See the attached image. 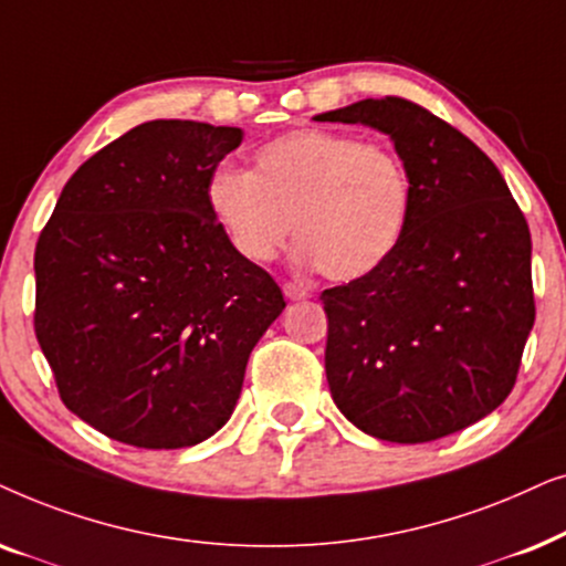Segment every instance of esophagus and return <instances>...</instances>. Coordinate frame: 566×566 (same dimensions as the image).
<instances>
[{
    "mask_svg": "<svg viewBox=\"0 0 566 566\" xmlns=\"http://www.w3.org/2000/svg\"><path fill=\"white\" fill-rule=\"evenodd\" d=\"M284 297L287 300H305V297H311V290L305 287V284H300V282H284Z\"/></svg>",
    "mask_w": 566,
    "mask_h": 566,
    "instance_id": "34e87169",
    "label": "esophagus"
}]
</instances>
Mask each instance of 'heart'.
<instances>
[{"label":"heart","instance_id":"b5f03b06","mask_svg":"<svg viewBox=\"0 0 566 566\" xmlns=\"http://www.w3.org/2000/svg\"><path fill=\"white\" fill-rule=\"evenodd\" d=\"M253 160V172L217 168L207 186L214 220L245 261H274L295 228L297 261L349 282L386 263L401 243L413 178L394 147L295 129L259 147Z\"/></svg>","mask_w":566,"mask_h":566}]
</instances>
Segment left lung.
<instances>
[{"label":"left lung","mask_w":566,"mask_h":566,"mask_svg":"<svg viewBox=\"0 0 566 566\" xmlns=\"http://www.w3.org/2000/svg\"><path fill=\"white\" fill-rule=\"evenodd\" d=\"M315 120L390 134L413 178L396 251L321 295L331 396L378 440H440L515 388L536 321L528 222L496 165L406 97H367Z\"/></svg>","instance_id":"8db88e82"}]
</instances>
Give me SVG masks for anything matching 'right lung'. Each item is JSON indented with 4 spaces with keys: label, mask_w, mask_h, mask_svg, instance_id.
<instances>
[{
    "label": "right lung",
    "mask_w": 566,
    "mask_h": 566,
    "mask_svg": "<svg viewBox=\"0 0 566 566\" xmlns=\"http://www.w3.org/2000/svg\"><path fill=\"white\" fill-rule=\"evenodd\" d=\"M240 142L235 126L147 120L80 165L38 238L33 326L59 398L124 446L212 437L287 305L209 209Z\"/></svg>",
    "instance_id": "obj_1"
}]
</instances>
